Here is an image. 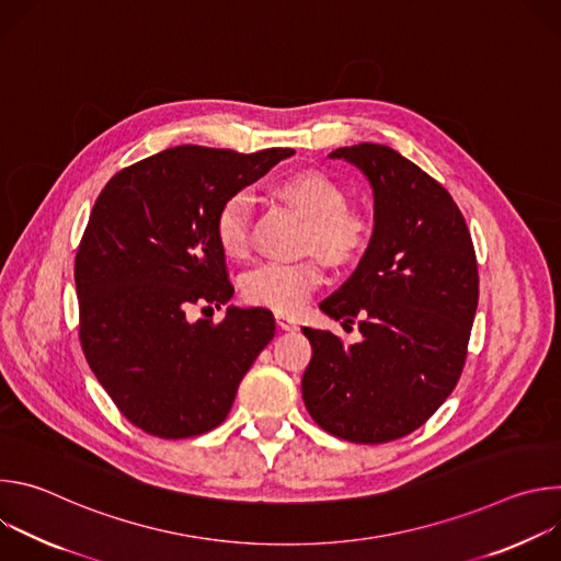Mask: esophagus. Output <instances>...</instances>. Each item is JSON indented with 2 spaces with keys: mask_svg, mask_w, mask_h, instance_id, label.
Returning a JSON list of instances; mask_svg holds the SVG:
<instances>
[{
  "mask_svg": "<svg viewBox=\"0 0 561 561\" xmlns=\"http://www.w3.org/2000/svg\"><path fill=\"white\" fill-rule=\"evenodd\" d=\"M275 319H277V327H279L282 331H297V319H295V317L284 314V312H277Z\"/></svg>",
  "mask_w": 561,
  "mask_h": 561,
  "instance_id": "34e87169",
  "label": "esophagus"
}]
</instances>
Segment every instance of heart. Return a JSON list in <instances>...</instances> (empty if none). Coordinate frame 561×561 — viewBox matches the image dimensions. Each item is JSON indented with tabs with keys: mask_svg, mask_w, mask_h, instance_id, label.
<instances>
[{
	"mask_svg": "<svg viewBox=\"0 0 561 561\" xmlns=\"http://www.w3.org/2000/svg\"><path fill=\"white\" fill-rule=\"evenodd\" d=\"M275 191L308 219V244L344 262L366 242L368 224L346 208V191L319 171H299L277 182ZM253 197L249 191L228 195L215 215V239L228 257H244L251 249ZM322 264L317 260L266 262L242 282L244 297L251 304L275 312H295L312 288L322 282Z\"/></svg>",
	"mask_w": 561,
	"mask_h": 561,
	"instance_id": "heart-1",
	"label": "heart"
}]
</instances>
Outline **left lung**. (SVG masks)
Here are the masks:
<instances>
[{
  "instance_id": "8db88e82",
  "label": "left lung",
  "mask_w": 561,
  "mask_h": 561,
  "mask_svg": "<svg viewBox=\"0 0 561 561\" xmlns=\"http://www.w3.org/2000/svg\"><path fill=\"white\" fill-rule=\"evenodd\" d=\"M373 188V234L353 275L319 308L355 322L362 342L304 327L312 357L301 377L310 417L355 444L420 428L453 392L477 310L472 239L448 191L381 144L333 150ZM342 322V324H344Z\"/></svg>"
}]
</instances>
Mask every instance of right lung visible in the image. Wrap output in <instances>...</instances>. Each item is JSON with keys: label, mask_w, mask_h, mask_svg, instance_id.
<instances>
[{"label": "right lung", "mask_w": 561, "mask_h": 561, "mask_svg": "<svg viewBox=\"0 0 561 561\" xmlns=\"http://www.w3.org/2000/svg\"><path fill=\"white\" fill-rule=\"evenodd\" d=\"M293 148L242 154L175 146L119 171L100 193L75 260L79 340L122 415L148 435L184 439L219 426L275 335L266 308L228 306L219 324L193 306L226 304L221 202Z\"/></svg>", "instance_id": "1"}]
</instances>
